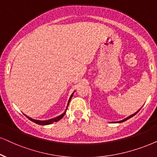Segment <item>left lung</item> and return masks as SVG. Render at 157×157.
<instances>
[{
    "label": "left lung",
    "instance_id": "obj_1",
    "mask_svg": "<svg viewBox=\"0 0 157 157\" xmlns=\"http://www.w3.org/2000/svg\"><path fill=\"white\" fill-rule=\"evenodd\" d=\"M140 110V109L138 111H137L136 112H135L134 114H131V115H130V116L129 117H126L125 119H124V120H120V121H118V122H112L113 123H121V122H124V121H126V120H129V119L130 118H131V117H132L133 116H135V115H136L137 113H138V112H139V111Z\"/></svg>",
    "mask_w": 157,
    "mask_h": 157
}]
</instances>
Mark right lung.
I'll return each mask as SVG.
<instances>
[{"label": "right lung", "instance_id": "right-lung-1", "mask_svg": "<svg viewBox=\"0 0 157 157\" xmlns=\"http://www.w3.org/2000/svg\"><path fill=\"white\" fill-rule=\"evenodd\" d=\"M74 93H75V91L72 93V95H71V96L69 97V101H68V103H67V108H66V109H65V111L64 112V113H62V114H60V115H59V116H58V117H56L50 119V120H35V119H33V118L29 117L27 116V115H25H25L26 117H27V118L29 119V120H31L32 122L36 123V124H40V125H47V124H52V123H53V122H58L59 120H60L61 119H62L63 117L64 116L65 114H66L67 110V108H68V106H69V101H70L71 98H72V96H73V94H74Z\"/></svg>", "mask_w": 157, "mask_h": 157}]
</instances>
